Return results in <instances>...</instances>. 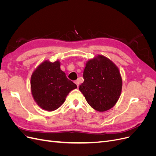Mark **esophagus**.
I'll return each mask as SVG.
<instances>
[{"label":"esophagus","instance_id":"esophagus-1","mask_svg":"<svg viewBox=\"0 0 156 156\" xmlns=\"http://www.w3.org/2000/svg\"><path fill=\"white\" fill-rule=\"evenodd\" d=\"M75 83L76 84V85H77V87H79V82L78 80H77V81H75Z\"/></svg>","mask_w":156,"mask_h":156}]
</instances>
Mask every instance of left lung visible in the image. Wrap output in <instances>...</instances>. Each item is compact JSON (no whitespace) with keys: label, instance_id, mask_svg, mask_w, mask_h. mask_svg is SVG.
<instances>
[{"label":"left lung","instance_id":"1","mask_svg":"<svg viewBox=\"0 0 156 156\" xmlns=\"http://www.w3.org/2000/svg\"><path fill=\"white\" fill-rule=\"evenodd\" d=\"M83 78L79 90L94 109L104 112L115 105L121 94L122 79L110 59L98 55L88 60Z\"/></svg>","mask_w":156,"mask_h":156}]
</instances>
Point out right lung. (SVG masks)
<instances>
[{
  "mask_svg": "<svg viewBox=\"0 0 156 156\" xmlns=\"http://www.w3.org/2000/svg\"><path fill=\"white\" fill-rule=\"evenodd\" d=\"M30 88L34 101L42 109L53 111L66 100L70 91L77 85L69 80L60 69V62L45 60L31 75Z\"/></svg>",
  "mask_w": 156,
  "mask_h": 156,
  "instance_id": "1",
  "label": "right lung"
}]
</instances>
